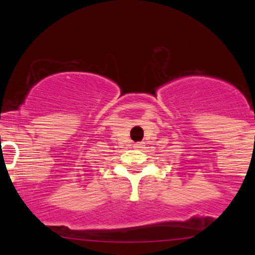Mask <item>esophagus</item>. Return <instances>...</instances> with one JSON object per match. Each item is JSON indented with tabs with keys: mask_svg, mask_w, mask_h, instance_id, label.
Here are the masks:
<instances>
[{
	"mask_svg": "<svg viewBox=\"0 0 255 255\" xmlns=\"http://www.w3.org/2000/svg\"><path fill=\"white\" fill-rule=\"evenodd\" d=\"M142 145H143V143H134L133 144V148H135V149H138V148H142Z\"/></svg>",
	"mask_w": 255,
	"mask_h": 255,
	"instance_id": "esophagus-1",
	"label": "esophagus"
}]
</instances>
